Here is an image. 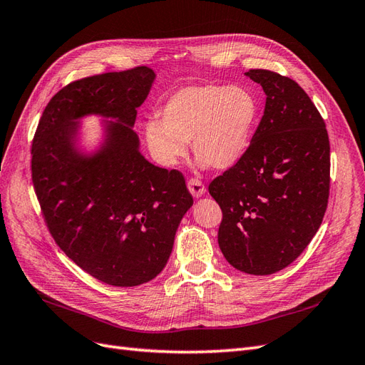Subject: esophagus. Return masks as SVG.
<instances>
[{"label":"esophagus","mask_w":365,"mask_h":365,"mask_svg":"<svg viewBox=\"0 0 365 365\" xmlns=\"http://www.w3.org/2000/svg\"><path fill=\"white\" fill-rule=\"evenodd\" d=\"M187 187H189V192L192 193L193 197H201L207 192L204 184L200 180H195V178L189 180V182H187Z\"/></svg>","instance_id":"34e87169"}]
</instances>
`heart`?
I'll use <instances>...</instances> for the list:
<instances>
[{"instance_id": "obj_1", "label": "heart", "mask_w": 365, "mask_h": 365, "mask_svg": "<svg viewBox=\"0 0 365 365\" xmlns=\"http://www.w3.org/2000/svg\"><path fill=\"white\" fill-rule=\"evenodd\" d=\"M160 115L161 121L152 120L145 128L148 146L160 164H178L192 141L202 168L227 170L248 150L259 105L245 88L195 85L170 96Z\"/></svg>"}]
</instances>
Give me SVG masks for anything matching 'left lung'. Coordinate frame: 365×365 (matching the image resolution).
<instances>
[{"mask_svg":"<svg viewBox=\"0 0 365 365\" xmlns=\"http://www.w3.org/2000/svg\"><path fill=\"white\" fill-rule=\"evenodd\" d=\"M267 94L242 160L208 192L222 210L217 242L236 269L268 275L291 264L327 208L330 145L323 117L303 88L269 70H250Z\"/></svg>","mask_w":365,"mask_h":365,"instance_id":"8db88e82","label":"left lung"}]
</instances>
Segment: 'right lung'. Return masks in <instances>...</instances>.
Wrapping results in <instances>:
<instances>
[{
    "label": "right lung",
    "instance_id": "obj_1",
    "mask_svg": "<svg viewBox=\"0 0 365 365\" xmlns=\"http://www.w3.org/2000/svg\"><path fill=\"white\" fill-rule=\"evenodd\" d=\"M155 81L148 67L71 82L51 97L31 145V180L59 248L94 279L138 286L163 271L176 230L193 205L184 176L140 152L137 108ZM104 120L94 153L78 148V121Z\"/></svg>",
    "mask_w": 365,
    "mask_h": 365
}]
</instances>
